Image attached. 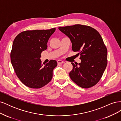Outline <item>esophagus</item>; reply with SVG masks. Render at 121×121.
<instances>
[{"instance_id":"obj_1","label":"esophagus","mask_w":121,"mask_h":121,"mask_svg":"<svg viewBox=\"0 0 121 121\" xmlns=\"http://www.w3.org/2000/svg\"><path fill=\"white\" fill-rule=\"evenodd\" d=\"M57 64L58 65H61V64H63L64 62L63 61H62V60H58L57 61Z\"/></svg>"}]
</instances>
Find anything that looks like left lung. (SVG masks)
Listing matches in <instances>:
<instances>
[{"label":"left lung","mask_w":121,"mask_h":121,"mask_svg":"<svg viewBox=\"0 0 121 121\" xmlns=\"http://www.w3.org/2000/svg\"><path fill=\"white\" fill-rule=\"evenodd\" d=\"M58 29L70 39L73 52L80 54L81 63H71L73 68L69 74L71 80L83 88L96 85L108 64L107 48L100 34L92 27L80 24Z\"/></svg>","instance_id":"left-lung-1"}]
</instances>
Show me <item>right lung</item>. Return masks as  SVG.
Masks as SVG:
<instances>
[{
  "label": "right lung",
  "mask_w": 121,
  "mask_h": 121,
  "mask_svg": "<svg viewBox=\"0 0 121 121\" xmlns=\"http://www.w3.org/2000/svg\"><path fill=\"white\" fill-rule=\"evenodd\" d=\"M56 28L23 31L14 38L10 52L11 63L17 77L24 85L38 89L52 79L57 62L50 60L44 66L40 60L42 52Z\"/></svg>",
  "instance_id": "obj_1"
}]
</instances>
